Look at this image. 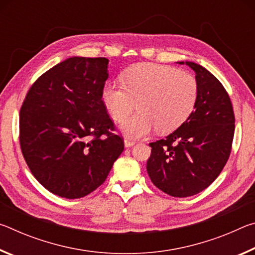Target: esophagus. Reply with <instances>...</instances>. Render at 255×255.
I'll use <instances>...</instances> for the list:
<instances>
[{
    "mask_svg": "<svg viewBox=\"0 0 255 255\" xmlns=\"http://www.w3.org/2000/svg\"><path fill=\"white\" fill-rule=\"evenodd\" d=\"M124 144H125V147H131V146L135 145V141H132L130 139H128V138H126V139L124 140Z\"/></svg>",
    "mask_w": 255,
    "mask_h": 255,
    "instance_id": "esophagus-1",
    "label": "esophagus"
}]
</instances>
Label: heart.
I'll use <instances>...</instances> for the list:
<instances>
[{
    "mask_svg": "<svg viewBox=\"0 0 255 255\" xmlns=\"http://www.w3.org/2000/svg\"><path fill=\"white\" fill-rule=\"evenodd\" d=\"M124 84L107 83L101 98L115 120H123L137 102L136 115L120 124L129 138L149 135L155 128L167 133L179 128L196 107L198 83L195 77L174 67L141 63L125 72Z\"/></svg>",
    "mask_w": 255,
    "mask_h": 255,
    "instance_id": "obj_1",
    "label": "heart"
}]
</instances>
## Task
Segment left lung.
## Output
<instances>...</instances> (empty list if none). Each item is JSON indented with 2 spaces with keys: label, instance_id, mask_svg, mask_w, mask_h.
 Here are the masks:
<instances>
[{
  "label": "left lung",
  "instance_id": "8db88e82",
  "mask_svg": "<svg viewBox=\"0 0 255 255\" xmlns=\"http://www.w3.org/2000/svg\"><path fill=\"white\" fill-rule=\"evenodd\" d=\"M196 73L198 99L192 114L164 139L149 143L147 173L156 187L172 197L201 192L223 171L231 154L235 117L221 82L204 66L179 62Z\"/></svg>",
  "mask_w": 255,
  "mask_h": 255
}]
</instances>
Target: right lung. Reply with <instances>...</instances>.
<instances>
[{
	"instance_id": "add662e5",
	"label": "right lung",
	"mask_w": 255,
	"mask_h": 255,
	"mask_svg": "<svg viewBox=\"0 0 255 255\" xmlns=\"http://www.w3.org/2000/svg\"><path fill=\"white\" fill-rule=\"evenodd\" d=\"M109 59L70 57L44 73L20 110V146L34 178L51 193L77 199L105 182L124 141L101 92Z\"/></svg>"
}]
</instances>
